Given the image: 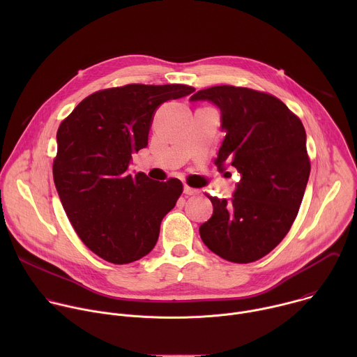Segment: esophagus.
<instances>
[{"label":"esophagus","instance_id":"esophagus-1","mask_svg":"<svg viewBox=\"0 0 357 357\" xmlns=\"http://www.w3.org/2000/svg\"><path fill=\"white\" fill-rule=\"evenodd\" d=\"M183 193H185V195H188V196H192V195H197L199 192H197V189H195V188H190V186L185 185V186H183Z\"/></svg>","mask_w":357,"mask_h":357}]
</instances>
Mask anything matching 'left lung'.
<instances>
[{"instance_id":"8db88e82","label":"left lung","mask_w":357,"mask_h":357,"mask_svg":"<svg viewBox=\"0 0 357 357\" xmlns=\"http://www.w3.org/2000/svg\"><path fill=\"white\" fill-rule=\"evenodd\" d=\"M190 100L220 109L226 137L216 165L225 171L229 164L241 175L231 202L208 195L213 215L199 227L202 241L227 261H257L298 215L311 172L305 128L280 98L248 87L213 86Z\"/></svg>"}]
</instances>
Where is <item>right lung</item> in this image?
<instances>
[{"mask_svg":"<svg viewBox=\"0 0 357 357\" xmlns=\"http://www.w3.org/2000/svg\"><path fill=\"white\" fill-rule=\"evenodd\" d=\"M195 91L186 84H126L98 90L75 107L56 134L54 181L80 240L100 259L128 264L154 248L164 216L183 185L128 174L148 145L155 109Z\"/></svg>","mask_w":357,"mask_h":357,"instance_id":"add662e5","label":"right lung"}]
</instances>
